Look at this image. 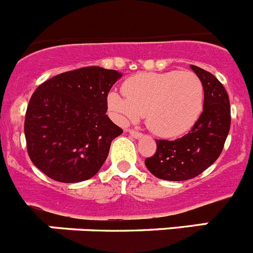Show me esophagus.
Instances as JSON below:
<instances>
[{
	"label": "esophagus",
	"instance_id": "34e87169",
	"mask_svg": "<svg viewBox=\"0 0 253 253\" xmlns=\"http://www.w3.org/2000/svg\"><path fill=\"white\" fill-rule=\"evenodd\" d=\"M128 131H129V134H130L131 137H133V138H137V139H138V138H140V137H142V135H143V134L140 133V131L134 130V129H129Z\"/></svg>",
	"mask_w": 253,
	"mask_h": 253
}]
</instances>
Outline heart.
I'll return each mask as SVG.
<instances>
[{
  "label": "heart",
  "mask_w": 253,
  "mask_h": 253,
  "mask_svg": "<svg viewBox=\"0 0 253 253\" xmlns=\"http://www.w3.org/2000/svg\"><path fill=\"white\" fill-rule=\"evenodd\" d=\"M123 91L125 96L109 93L110 110L123 123L144 115L147 126L163 138L187 133L204 107V84L191 71L138 73L124 82Z\"/></svg>",
  "instance_id": "obj_1"
}]
</instances>
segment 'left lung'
Masks as SVG:
<instances>
[{
    "instance_id": "8db88e82",
    "label": "left lung",
    "mask_w": 253,
    "mask_h": 253,
    "mask_svg": "<svg viewBox=\"0 0 253 253\" xmlns=\"http://www.w3.org/2000/svg\"><path fill=\"white\" fill-rule=\"evenodd\" d=\"M190 67L204 84V110L182 138L156 140L157 151L144 163L162 180H190L204 172L220 156L231 128V105L223 84L205 69Z\"/></svg>"
}]
</instances>
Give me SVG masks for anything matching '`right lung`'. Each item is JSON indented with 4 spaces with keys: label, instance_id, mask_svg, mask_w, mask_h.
Returning a JSON list of instances; mask_svg holds the SVG:
<instances>
[{
    "label": "right lung",
    "instance_id": "add662e5",
    "mask_svg": "<svg viewBox=\"0 0 253 253\" xmlns=\"http://www.w3.org/2000/svg\"><path fill=\"white\" fill-rule=\"evenodd\" d=\"M122 73L84 67L49 78L38 87L26 109V147L31 162L59 182L95 176L114 138L123 133L107 110V93Z\"/></svg>",
    "mask_w": 253,
    "mask_h": 253
}]
</instances>
